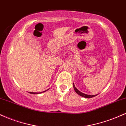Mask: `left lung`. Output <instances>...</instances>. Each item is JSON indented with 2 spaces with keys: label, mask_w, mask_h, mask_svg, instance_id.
<instances>
[{
  "label": "left lung",
  "mask_w": 126,
  "mask_h": 126,
  "mask_svg": "<svg viewBox=\"0 0 126 126\" xmlns=\"http://www.w3.org/2000/svg\"><path fill=\"white\" fill-rule=\"evenodd\" d=\"M73 88H74V90L75 92H76V93L78 94V95H79L80 96H82V97H84V98H92V97H94V96H96L97 95H87V94H83L82 93V92H80V91H79L78 89L75 87L74 83H73Z\"/></svg>",
  "instance_id": "left-lung-1"
}]
</instances>
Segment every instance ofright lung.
Returning a JSON list of instances; mask_svg holds the SVG:
<instances>
[{"instance_id":"right-lung-1","label":"right lung","mask_w":126,"mask_h":126,"mask_svg":"<svg viewBox=\"0 0 126 126\" xmlns=\"http://www.w3.org/2000/svg\"><path fill=\"white\" fill-rule=\"evenodd\" d=\"M47 90H48V89H47ZM47 90H46V91H47ZM46 91H43V92H40V93H39V92H30V94H41V93H43V92H46Z\"/></svg>"}]
</instances>
